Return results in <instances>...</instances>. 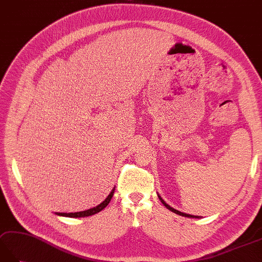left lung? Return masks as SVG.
<instances>
[{
    "instance_id": "8db88e82",
    "label": "left lung",
    "mask_w": 262,
    "mask_h": 262,
    "mask_svg": "<svg viewBox=\"0 0 262 262\" xmlns=\"http://www.w3.org/2000/svg\"><path fill=\"white\" fill-rule=\"evenodd\" d=\"M159 199L161 200V202L166 206V208L168 209V210H171L172 212H174V213H176V214H179V215H182V216H188V217H194L193 215H191V214H186V213H183V212H180V211H178V210H175V209H173V208H171V206H169L168 204H166L165 202H164V200L159 195Z\"/></svg>"
}]
</instances>
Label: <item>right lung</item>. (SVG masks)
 <instances>
[{
    "label": "right lung",
    "instance_id": "obj_1",
    "mask_svg": "<svg viewBox=\"0 0 262 262\" xmlns=\"http://www.w3.org/2000/svg\"><path fill=\"white\" fill-rule=\"evenodd\" d=\"M114 192L115 190H113L111 192V194L106 198L105 201H102V203H100L99 205H97L96 208H93V209H89V210H86V211H81V212H75V213H57L58 215H62V216H68V217H83V216H89V215H94L96 213H98V212H100L101 210H103L106 208V206L108 205V203L111 202V200L114 195Z\"/></svg>",
    "mask_w": 262,
    "mask_h": 262
}]
</instances>
